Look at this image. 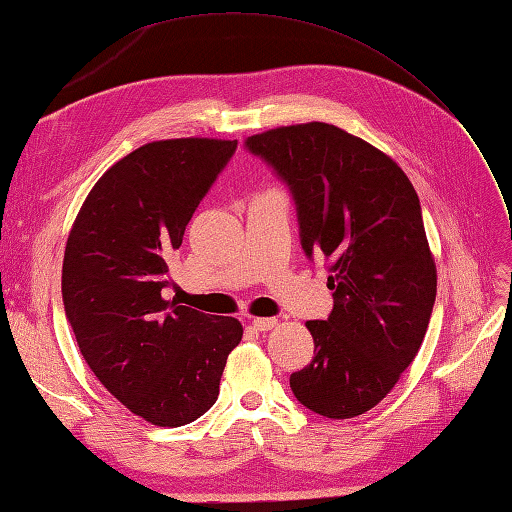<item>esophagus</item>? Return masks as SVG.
<instances>
[{
	"instance_id": "obj_1",
	"label": "esophagus",
	"mask_w": 512,
	"mask_h": 512,
	"mask_svg": "<svg viewBox=\"0 0 512 512\" xmlns=\"http://www.w3.org/2000/svg\"><path fill=\"white\" fill-rule=\"evenodd\" d=\"M252 326L258 332H267V330H273V328L278 326V319H273V317H254L252 319Z\"/></svg>"
}]
</instances>
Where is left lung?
Instances as JSON below:
<instances>
[{
  "label": "left lung",
  "mask_w": 512,
  "mask_h": 512,
  "mask_svg": "<svg viewBox=\"0 0 512 512\" xmlns=\"http://www.w3.org/2000/svg\"><path fill=\"white\" fill-rule=\"evenodd\" d=\"M289 184L306 256L328 263L334 308L306 321L315 358L291 373L299 404L352 419L380 404L426 336L436 265L415 186L378 147L332 123L273 128L245 141Z\"/></svg>",
  "instance_id": "left-lung-1"
}]
</instances>
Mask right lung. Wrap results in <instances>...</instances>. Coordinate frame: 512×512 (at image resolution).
Listing matches in <instances>:
<instances>
[{
	"label": "right lung",
	"mask_w": 512,
	"mask_h": 512,
	"mask_svg": "<svg viewBox=\"0 0 512 512\" xmlns=\"http://www.w3.org/2000/svg\"><path fill=\"white\" fill-rule=\"evenodd\" d=\"M236 141L167 139L117 160L86 195L62 260V302L86 365L130 413L162 428L217 402L234 317L162 297L169 256Z\"/></svg>",
	"instance_id": "add662e5"
}]
</instances>
